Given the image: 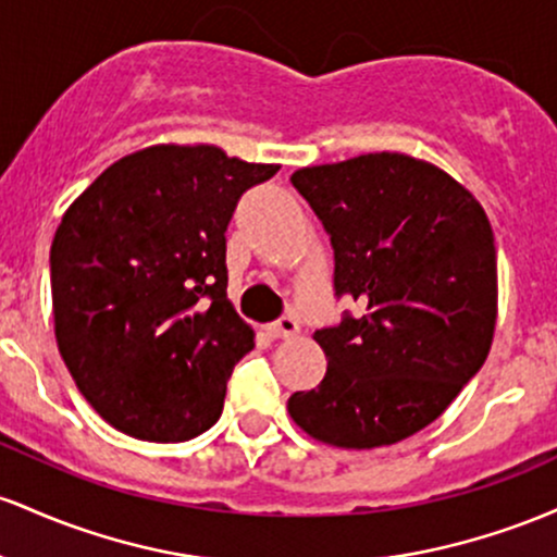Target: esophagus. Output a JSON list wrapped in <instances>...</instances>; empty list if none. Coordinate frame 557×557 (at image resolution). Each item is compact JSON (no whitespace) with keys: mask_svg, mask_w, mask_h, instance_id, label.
<instances>
[{"mask_svg":"<svg viewBox=\"0 0 557 557\" xmlns=\"http://www.w3.org/2000/svg\"><path fill=\"white\" fill-rule=\"evenodd\" d=\"M297 331H299V323L292 315H284V318H281V321L271 323V326H268V334L276 336V339H289V336H295Z\"/></svg>","mask_w":557,"mask_h":557,"instance_id":"34e87169","label":"esophagus"}]
</instances>
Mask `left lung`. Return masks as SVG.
Segmentation results:
<instances>
[{
    "instance_id": "obj_1",
    "label": "left lung",
    "mask_w": 557,
    "mask_h": 557,
    "mask_svg": "<svg viewBox=\"0 0 557 557\" xmlns=\"http://www.w3.org/2000/svg\"><path fill=\"white\" fill-rule=\"evenodd\" d=\"M292 184L329 231L336 295L358 299L362 312L312 334L326 376L286 408L323 445H397L445 413L490 355V218L460 181L403 152L299 168Z\"/></svg>"
}]
</instances>
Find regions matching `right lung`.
I'll return each mask as SVG.
<instances>
[{
    "instance_id": "add662e5",
    "label": "right lung",
    "mask_w": 557,
    "mask_h": 557,
    "mask_svg": "<svg viewBox=\"0 0 557 557\" xmlns=\"http://www.w3.org/2000/svg\"><path fill=\"white\" fill-rule=\"evenodd\" d=\"M276 171L215 144H154L65 210L49 255L54 336L110 426L186 442L221 418L231 371L255 347L226 295V228Z\"/></svg>"
}]
</instances>
